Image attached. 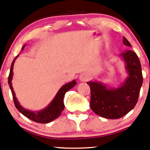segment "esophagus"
Returning a JSON list of instances; mask_svg holds the SVG:
<instances>
[{
	"label": "esophagus",
	"instance_id": "esophagus-1",
	"mask_svg": "<svg viewBox=\"0 0 150 150\" xmlns=\"http://www.w3.org/2000/svg\"><path fill=\"white\" fill-rule=\"evenodd\" d=\"M88 80V76L85 74H82L80 76V80L82 81V82H85Z\"/></svg>",
	"mask_w": 150,
	"mask_h": 150
}]
</instances>
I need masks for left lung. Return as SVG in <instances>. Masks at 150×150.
Listing matches in <instances>:
<instances>
[{
  "instance_id": "left-lung-1",
  "label": "left lung",
  "mask_w": 150,
  "mask_h": 150,
  "mask_svg": "<svg viewBox=\"0 0 150 150\" xmlns=\"http://www.w3.org/2000/svg\"><path fill=\"white\" fill-rule=\"evenodd\" d=\"M123 43L131 45L125 37ZM125 62L128 77L117 88H108L103 82H87L91 89L90 107L96 115L106 119H119L133 109L138 102L143 78L138 56L131 50L120 54Z\"/></svg>"
}]
</instances>
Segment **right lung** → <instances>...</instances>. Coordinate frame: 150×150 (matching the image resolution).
<instances>
[{
    "mask_svg": "<svg viewBox=\"0 0 150 150\" xmlns=\"http://www.w3.org/2000/svg\"><path fill=\"white\" fill-rule=\"evenodd\" d=\"M25 46H26V45H24L23 47L21 48V51L24 49ZM18 57H19V54L14 58L13 61H12L11 67H10V74H9L8 77V84L9 86H10V89H11L15 107L17 108V109L20 112L21 114L24 115L25 117H26L29 120L33 121V122L41 124H47L49 123V122H52V121L56 120V119L60 116L62 111L64 110L65 105L64 103V97L65 93L67 92L68 91H69L70 89H72L74 86H75L77 83L76 81L74 80L72 82H68L67 84H65V85L61 86L60 89L58 91L54 98H53V100L44 109L41 110L40 111H31L25 109L18 101L17 97L15 96V93H14L13 87H12V77H13V66L14 61H15L16 59Z\"/></svg>",
    "mask_w": 150,
    "mask_h": 150,
    "instance_id": "obj_1",
    "label": "right lung"
}]
</instances>
